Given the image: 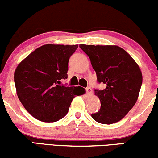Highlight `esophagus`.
Here are the masks:
<instances>
[{
  "instance_id": "obj_1",
  "label": "esophagus",
  "mask_w": 158,
  "mask_h": 158,
  "mask_svg": "<svg viewBox=\"0 0 158 158\" xmlns=\"http://www.w3.org/2000/svg\"><path fill=\"white\" fill-rule=\"evenodd\" d=\"M85 90H86V93L87 94H90L92 92V89L91 88H90V87H88V88H86V89H85Z\"/></svg>"
}]
</instances>
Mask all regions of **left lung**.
I'll list each match as a JSON object with an SVG mask.
<instances>
[{"label":"left lung","mask_w":158,"mask_h":158,"mask_svg":"<svg viewBox=\"0 0 158 158\" xmlns=\"http://www.w3.org/2000/svg\"><path fill=\"white\" fill-rule=\"evenodd\" d=\"M89 57L98 83L104 90L94 89L101 108L91 117L102 124H112L122 119L133 108L138 98L143 77L139 66L123 48L110 45L80 44Z\"/></svg>","instance_id":"8db88e82"}]
</instances>
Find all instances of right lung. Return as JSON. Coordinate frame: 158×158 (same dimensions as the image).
Segmentation results:
<instances>
[{
    "label": "right lung",
    "mask_w": 158,
    "mask_h": 158,
    "mask_svg": "<svg viewBox=\"0 0 158 158\" xmlns=\"http://www.w3.org/2000/svg\"><path fill=\"white\" fill-rule=\"evenodd\" d=\"M78 45L45 44L32 52L16 68V91L23 107L42 122H56L68 114L81 87L61 85L68 79V61Z\"/></svg>",
    "instance_id": "add662e5"
}]
</instances>
